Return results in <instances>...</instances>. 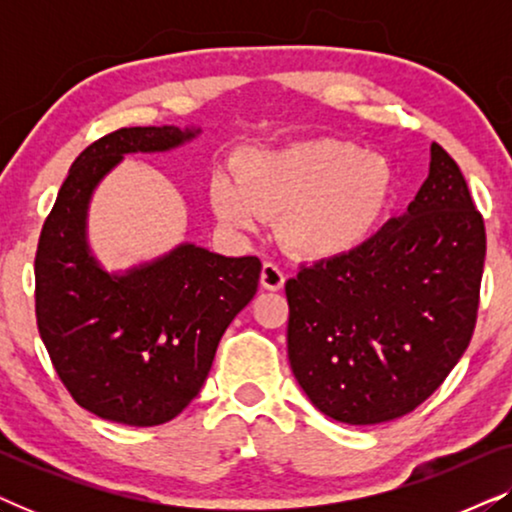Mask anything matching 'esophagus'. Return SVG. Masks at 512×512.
<instances>
[{
  "label": "esophagus",
  "mask_w": 512,
  "mask_h": 512,
  "mask_svg": "<svg viewBox=\"0 0 512 512\" xmlns=\"http://www.w3.org/2000/svg\"><path fill=\"white\" fill-rule=\"evenodd\" d=\"M284 282H286L284 270L279 268L277 263L265 261V263H263V270H261V286H263V289L279 291V289H282V286H284Z\"/></svg>",
  "instance_id": "34e87169"
}]
</instances>
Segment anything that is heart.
Wrapping results in <instances>:
<instances>
[{"label": "heart", "mask_w": 512, "mask_h": 512, "mask_svg": "<svg viewBox=\"0 0 512 512\" xmlns=\"http://www.w3.org/2000/svg\"><path fill=\"white\" fill-rule=\"evenodd\" d=\"M389 160L347 139H307L247 153L237 174L219 170L209 202L233 230L277 219L282 240L298 254L342 256L375 235L394 198Z\"/></svg>", "instance_id": "obj_1"}]
</instances>
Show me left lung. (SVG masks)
Segmentation results:
<instances>
[{"mask_svg":"<svg viewBox=\"0 0 512 512\" xmlns=\"http://www.w3.org/2000/svg\"><path fill=\"white\" fill-rule=\"evenodd\" d=\"M485 221L443 146L408 212L286 282L291 370L317 410L368 426L408 415L473 338Z\"/></svg>","mask_w":512,"mask_h":512,"instance_id":"left-lung-1","label":"left lung"}]
</instances>
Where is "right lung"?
Here are the masks:
<instances>
[{"label":"right lung","mask_w":512,"mask_h":512,"mask_svg":"<svg viewBox=\"0 0 512 512\" xmlns=\"http://www.w3.org/2000/svg\"><path fill=\"white\" fill-rule=\"evenodd\" d=\"M200 130L121 128L74 160L34 258L37 326L53 368L81 408L109 422L158 426L200 394L216 347L256 296L261 261L179 244L111 275L90 254L95 186L125 153L177 149Z\"/></svg>","instance_id":"1"}]
</instances>
